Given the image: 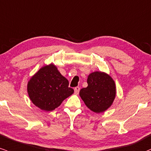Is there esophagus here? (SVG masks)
<instances>
[{
  "instance_id": "34e87169",
  "label": "esophagus",
  "mask_w": 151,
  "mask_h": 151,
  "mask_svg": "<svg viewBox=\"0 0 151 151\" xmlns=\"http://www.w3.org/2000/svg\"><path fill=\"white\" fill-rule=\"evenodd\" d=\"M79 90H80V87H76L75 88H74V92H75L76 94H79Z\"/></svg>"
}]
</instances>
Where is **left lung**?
Listing matches in <instances>:
<instances>
[{"label":"left lung","mask_w":151,"mask_h":151,"mask_svg":"<svg viewBox=\"0 0 151 151\" xmlns=\"http://www.w3.org/2000/svg\"><path fill=\"white\" fill-rule=\"evenodd\" d=\"M87 86L79 92L86 106L96 113L104 112L112 105L116 94L115 84L105 72L91 73L87 78Z\"/></svg>","instance_id":"8db88e82"}]
</instances>
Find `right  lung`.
Masks as SVG:
<instances>
[{"mask_svg":"<svg viewBox=\"0 0 151 151\" xmlns=\"http://www.w3.org/2000/svg\"><path fill=\"white\" fill-rule=\"evenodd\" d=\"M27 90L33 103L44 111L54 110L74 93L69 81L53 64L41 68L31 77Z\"/></svg>","mask_w":151,"mask_h":151,"instance_id":"1","label":"right lung"}]
</instances>
